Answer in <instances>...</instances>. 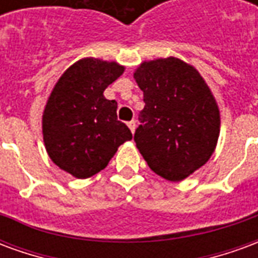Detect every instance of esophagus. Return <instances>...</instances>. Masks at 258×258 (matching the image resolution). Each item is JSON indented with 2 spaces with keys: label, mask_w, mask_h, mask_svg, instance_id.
Wrapping results in <instances>:
<instances>
[{
  "label": "esophagus",
  "mask_w": 258,
  "mask_h": 258,
  "mask_svg": "<svg viewBox=\"0 0 258 258\" xmlns=\"http://www.w3.org/2000/svg\"><path fill=\"white\" fill-rule=\"evenodd\" d=\"M127 125H128V128L131 130V133L134 134L135 127H137V125H135V120H131V121H128V123H127Z\"/></svg>",
  "instance_id": "1"
}]
</instances>
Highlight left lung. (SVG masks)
Listing matches in <instances>:
<instances>
[{
	"instance_id": "1",
	"label": "left lung",
	"mask_w": 258,
	"mask_h": 258,
	"mask_svg": "<svg viewBox=\"0 0 258 258\" xmlns=\"http://www.w3.org/2000/svg\"><path fill=\"white\" fill-rule=\"evenodd\" d=\"M145 107L135 144L153 173L178 182L209 162L220 137V109L205 79L178 58L148 60L134 72Z\"/></svg>"
}]
</instances>
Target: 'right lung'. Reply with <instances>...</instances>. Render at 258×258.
<instances>
[{"label":"right lung","mask_w":258,"mask_h":258,"mask_svg":"<svg viewBox=\"0 0 258 258\" xmlns=\"http://www.w3.org/2000/svg\"><path fill=\"white\" fill-rule=\"evenodd\" d=\"M123 73L114 60L83 58L64 70L49 94L42 113L44 145L51 160L76 178L99 173L133 138L117 120V102L103 96Z\"/></svg>","instance_id":"right-lung-1"}]
</instances>
